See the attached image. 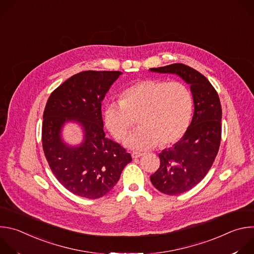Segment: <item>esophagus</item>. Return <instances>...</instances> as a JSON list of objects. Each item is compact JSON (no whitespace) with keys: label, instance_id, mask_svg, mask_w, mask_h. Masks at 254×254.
Instances as JSON below:
<instances>
[{"label":"esophagus","instance_id":"esophagus-1","mask_svg":"<svg viewBox=\"0 0 254 254\" xmlns=\"http://www.w3.org/2000/svg\"><path fill=\"white\" fill-rule=\"evenodd\" d=\"M141 156H142V153H139V152H132V153H131L132 159H137V158H139V157H141Z\"/></svg>","mask_w":254,"mask_h":254}]
</instances>
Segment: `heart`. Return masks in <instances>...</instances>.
I'll return each mask as SVG.
<instances>
[{
	"label": "heart",
	"mask_w": 254,
	"mask_h": 254,
	"mask_svg": "<svg viewBox=\"0 0 254 254\" xmlns=\"http://www.w3.org/2000/svg\"><path fill=\"white\" fill-rule=\"evenodd\" d=\"M193 114V97L186 84L180 81L144 79L126 87L121 101L108 103L104 122L120 140L124 139L138 118L140 127L126 139L133 150H149L161 141L170 144L187 131Z\"/></svg>",
	"instance_id": "obj_1"
}]
</instances>
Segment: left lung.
<instances>
[{
  "label": "left lung",
  "instance_id": "obj_1",
  "mask_svg": "<svg viewBox=\"0 0 254 254\" xmlns=\"http://www.w3.org/2000/svg\"><path fill=\"white\" fill-rule=\"evenodd\" d=\"M150 70L177 74L191 85L195 107L192 123L182 138L159 154L160 168L151 176L160 192L179 195L200 183L214 163L221 141V103L209 80L188 65L174 63Z\"/></svg>",
  "mask_w": 254,
  "mask_h": 254
}]
</instances>
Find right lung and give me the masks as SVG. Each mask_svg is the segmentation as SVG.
Instances as JSON below:
<instances>
[{"instance_id":"right-lung-1","label":"right lung","mask_w":254,"mask_h":254,"mask_svg":"<svg viewBox=\"0 0 254 254\" xmlns=\"http://www.w3.org/2000/svg\"><path fill=\"white\" fill-rule=\"evenodd\" d=\"M121 71L87 70L71 76L58 86L46 103L42 124V146L49 167L68 191L97 199L118 183L131 157L121 144L105 137L101 101ZM79 122L85 140L69 147L61 139L63 125Z\"/></svg>"}]
</instances>
